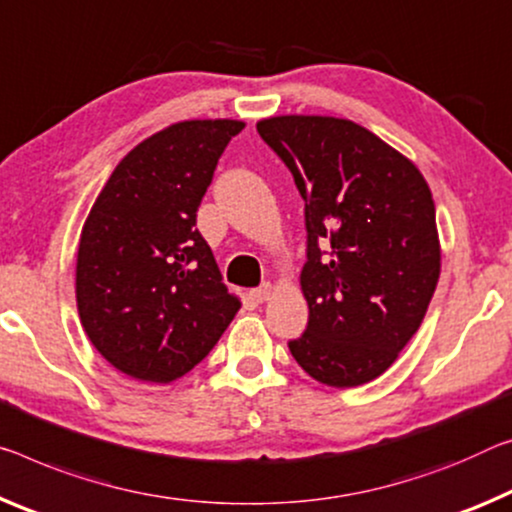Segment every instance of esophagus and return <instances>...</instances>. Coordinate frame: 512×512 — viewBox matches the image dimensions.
Returning <instances> with one entry per match:
<instances>
[{
    "label": "esophagus",
    "mask_w": 512,
    "mask_h": 512,
    "mask_svg": "<svg viewBox=\"0 0 512 512\" xmlns=\"http://www.w3.org/2000/svg\"><path fill=\"white\" fill-rule=\"evenodd\" d=\"M273 287L269 285V282H264V285H259L257 289H253V298L257 300V303H264V300H269Z\"/></svg>",
    "instance_id": "esophagus-1"
}]
</instances>
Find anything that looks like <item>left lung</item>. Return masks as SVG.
Wrapping results in <instances>:
<instances>
[{
	"label": "left lung",
	"mask_w": 512,
	"mask_h": 512,
	"mask_svg": "<svg viewBox=\"0 0 512 512\" xmlns=\"http://www.w3.org/2000/svg\"><path fill=\"white\" fill-rule=\"evenodd\" d=\"M305 200L307 328L294 360L330 387L385 373L419 330L440 278L431 189L362 125L330 116L257 123Z\"/></svg>",
	"instance_id": "1"
}]
</instances>
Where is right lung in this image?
Instances as JSON below:
<instances>
[{
	"instance_id": "right-lung-1",
	"label": "right lung",
	"mask_w": 512,
	"mask_h": 512,
	"mask_svg": "<svg viewBox=\"0 0 512 512\" xmlns=\"http://www.w3.org/2000/svg\"><path fill=\"white\" fill-rule=\"evenodd\" d=\"M239 120H184L136 145L86 218L77 310L88 339L145 383L189 373L241 307L196 227L202 196Z\"/></svg>"
}]
</instances>
